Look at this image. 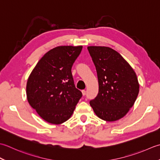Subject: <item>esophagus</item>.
<instances>
[{
	"mask_svg": "<svg viewBox=\"0 0 160 160\" xmlns=\"http://www.w3.org/2000/svg\"><path fill=\"white\" fill-rule=\"evenodd\" d=\"M81 92H82V94H83V95H85V94H86V90H81Z\"/></svg>",
	"mask_w": 160,
	"mask_h": 160,
	"instance_id": "1",
	"label": "esophagus"
}]
</instances>
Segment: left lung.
<instances>
[{
  "label": "left lung",
  "mask_w": 160,
  "mask_h": 160,
  "mask_svg": "<svg viewBox=\"0 0 160 160\" xmlns=\"http://www.w3.org/2000/svg\"><path fill=\"white\" fill-rule=\"evenodd\" d=\"M96 67L99 93L90 105L104 121L123 118L134 105L139 83L132 68L119 52L105 46H88Z\"/></svg>",
  "instance_id": "left-lung-1"
}]
</instances>
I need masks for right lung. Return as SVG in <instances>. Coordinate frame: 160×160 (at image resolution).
<instances>
[{"instance_id": "right-lung-1", "label": "right lung", "mask_w": 160, "mask_h": 160, "mask_svg": "<svg viewBox=\"0 0 160 160\" xmlns=\"http://www.w3.org/2000/svg\"><path fill=\"white\" fill-rule=\"evenodd\" d=\"M82 45L52 49L38 61L28 77V103L45 121L58 125L72 115L82 96L74 84L71 68Z\"/></svg>"}]
</instances>
